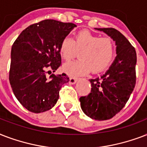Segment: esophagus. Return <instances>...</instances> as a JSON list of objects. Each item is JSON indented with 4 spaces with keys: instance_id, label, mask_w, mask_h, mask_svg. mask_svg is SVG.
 <instances>
[{
    "instance_id": "1",
    "label": "esophagus",
    "mask_w": 147,
    "mask_h": 147,
    "mask_svg": "<svg viewBox=\"0 0 147 147\" xmlns=\"http://www.w3.org/2000/svg\"><path fill=\"white\" fill-rule=\"evenodd\" d=\"M77 77H70V84H74L77 81Z\"/></svg>"
}]
</instances>
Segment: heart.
Wrapping results in <instances>:
<instances>
[{"mask_svg":"<svg viewBox=\"0 0 147 147\" xmlns=\"http://www.w3.org/2000/svg\"><path fill=\"white\" fill-rule=\"evenodd\" d=\"M60 53L65 61L77 57L78 61L63 66V70L70 75H82L91 70L93 73L103 71L110 66L115 55L114 42L110 37H100L88 30H81L74 39L64 37L60 44Z\"/></svg>","mask_w":147,"mask_h":147,"instance_id":"obj_1","label":"heart"}]
</instances>
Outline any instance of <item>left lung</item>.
I'll use <instances>...</instances> for the list:
<instances>
[{
    "label": "left lung",
    "mask_w": 147,
    "mask_h": 147,
    "mask_svg": "<svg viewBox=\"0 0 147 147\" xmlns=\"http://www.w3.org/2000/svg\"><path fill=\"white\" fill-rule=\"evenodd\" d=\"M110 36L117 45V57L100 77L90 79L91 90L80 98L86 116L109 120L124 107L136 85V53L123 35L114 28H96Z\"/></svg>",
    "instance_id": "left-lung-1"
}]
</instances>
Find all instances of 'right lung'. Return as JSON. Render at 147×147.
Returning a JSON list of instances; mask_svg holds the SVG:
<instances>
[{"instance_id": "1", "label": "right lung", "mask_w": 147, "mask_h": 147, "mask_svg": "<svg viewBox=\"0 0 147 147\" xmlns=\"http://www.w3.org/2000/svg\"><path fill=\"white\" fill-rule=\"evenodd\" d=\"M76 27L73 23L41 20L27 27L13 43L9 80L16 98L30 112L51 109L62 85L69 81L65 74H52L49 78L46 74L61 66L60 44Z\"/></svg>"}]
</instances>
